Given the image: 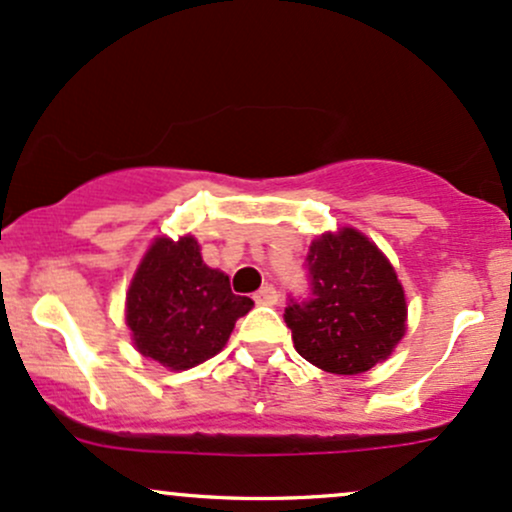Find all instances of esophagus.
Instances as JSON below:
<instances>
[{
  "label": "esophagus",
  "instance_id": "1",
  "mask_svg": "<svg viewBox=\"0 0 512 512\" xmlns=\"http://www.w3.org/2000/svg\"><path fill=\"white\" fill-rule=\"evenodd\" d=\"M276 301H279V293H276L272 284H264L262 289L255 293V303H260V305H274Z\"/></svg>",
  "mask_w": 512,
  "mask_h": 512
}]
</instances>
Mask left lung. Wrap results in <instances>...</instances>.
Masks as SVG:
<instances>
[{"mask_svg":"<svg viewBox=\"0 0 512 512\" xmlns=\"http://www.w3.org/2000/svg\"><path fill=\"white\" fill-rule=\"evenodd\" d=\"M308 296L284 310L305 361L337 375L366 373L404 334L407 301L387 257L354 228L325 233L305 257Z\"/></svg>","mask_w":512,"mask_h":512,"instance_id":"obj_1","label":"left lung"}]
</instances>
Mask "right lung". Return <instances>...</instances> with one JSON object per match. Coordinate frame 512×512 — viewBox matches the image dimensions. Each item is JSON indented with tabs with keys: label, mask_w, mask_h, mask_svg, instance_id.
I'll return each mask as SVG.
<instances>
[{
	"label": "right lung",
	"mask_w": 512,
	"mask_h": 512,
	"mask_svg": "<svg viewBox=\"0 0 512 512\" xmlns=\"http://www.w3.org/2000/svg\"><path fill=\"white\" fill-rule=\"evenodd\" d=\"M250 308L226 274L202 262L195 238H156L129 286L127 325L139 354L185 370L219 354Z\"/></svg>",
	"instance_id": "right-lung-1"
}]
</instances>
